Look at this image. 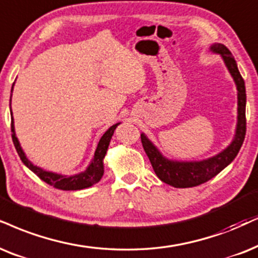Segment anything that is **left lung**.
<instances>
[{"label": "left lung", "instance_id": "8db88e82", "mask_svg": "<svg viewBox=\"0 0 258 258\" xmlns=\"http://www.w3.org/2000/svg\"><path fill=\"white\" fill-rule=\"evenodd\" d=\"M212 53L219 54L225 67L229 71L237 89V123L233 139L231 143L217 155L201 161H177L165 157L144 132L140 133L143 148L151 162V165L157 177L164 183L175 188H189L205 183L227 167L242 148L246 131L245 105L246 94L245 83L240 76L237 63L231 52L225 45L214 42L211 45Z\"/></svg>", "mask_w": 258, "mask_h": 258}]
</instances>
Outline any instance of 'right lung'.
<instances>
[{
  "mask_svg": "<svg viewBox=\"0 0 258 258\" xmlns=\"http://www.w3.org/2000/svg\"><path fill=\"white\" fill-rule=\"evenodd\" d=\"M14 89V83H13L12 87V91ZM11 116H12V138H13V143H14L16 151H18L19 156H20L21 161L27 167L29 170L33 171L35 175L38 176L39 178H41L42 181L46 182L50 185H53L54 188L57 189H61V190H80V189H84V188H89L91 185H94L97 183L101 178H102L103 172H105V165H103V159H105V156L107 153V150H108L110 139L114 135V131L121 122H116L114 123L113 126H110L107 131L103 133V136L101 137L99 144H97V148L95 150V153H94L93 158L88 167L86 168V170L77 172V174L74 175H63V174H58V172H53V171H48L45 170L38 165H34L26 156V153L22 149V146L19 142L18 137H16L15 133V125H14V118H13V112H12V94H11Z\"/></svg>",
  "mask_w": 258,
  "mask_h": 258,
  "instance_id": "add662e5",
  "label": "right lung"
}]
</instances>
